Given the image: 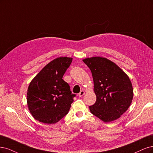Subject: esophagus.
<instances>
[{
    "label": "esophagus",
    "instance_id": "1",
    "mask_svg": "<svg viewBox=\"0 0 153 153\" xmlns=\"http://www.w3.org/2000/svg\"><path fill=\"white\" fill-rule=\"evenodd\" d=\"M85 91L82 90V91H80V93H79V95H79V97H82L84 95H85Z\"/></svg>",
    "mask_w": 153,
    "mask_h": 153
}]
</instances>
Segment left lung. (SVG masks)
I'll return each mask as SVG.
<instances>
[{
  "label": "left lung",
  "mask_w": 153,
  "mask_h": 153,
  "mask_svg": "<svg viewBox=\"0 0 153 153\" xmlns=\"http://www.w3.org/2000/svg\"><path fill=\"white\" fill-rule=\"evenodd\" d=\"M83 62L90 68L97 97L90 110L103 122L120 118L131 103L134 90L129 77L115 63L109 59L94 56Z\"/></svg>",
  "instance_id": "obj_1"
}]
</instances>
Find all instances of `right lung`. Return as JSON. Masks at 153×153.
I'll return each instance as SVG.
<instances>
[{
	"instance_id": "obj_1",
	"label": "right lung",
	"mask_w": 153,
	"mask_h": 153,
	"mask_svg": "<svg viewBox=\"0 0 153 153\" xmlns=\"http://www.w3.org/2000/svg\"><path fill=\"white\" fill-rule=\"evenodd\" d=\"M72 61L66 56L54 59L31 81L27 92V105L36 120L55 124L68 114L76 95L72 94L62 77Z\"/></svg>"
}]
</instances>
